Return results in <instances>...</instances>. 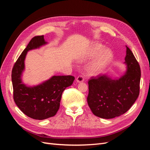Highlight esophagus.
<instances>
[{"mask_svg": "<svg viewBox=\"0 0 150 150\" xmlns=\"http://www.w3.org/2000/svg\"><path fill=\"white\" fill-rule=\"evenodd\" d=\"M76 81H77V82H78V83L83 82V81H84V77L83 76V75H79L76 78Z\"/></svg>", "mask_w": 150, "mask_h": 150, "instance_id": "34e87169", "label": "esophagus"}]
</instances>
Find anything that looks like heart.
<instances>
[{"label": "heart", "instance_id": "b5f03b06", "mask_svg": "<svg viewBox=\"0 0 150 150\" xmlns=\"http://www.w3.org/2000/svg\"><path fill=\"white\" fill-rule=\"evenodd\" d=\"M104 49L105 47L103 44L96 43L83 56V60L91 59L96 56L89 66L88 71L90 74L99 73L112 61V53L111 51Z\"/></svg>", "mask_w": 150, "mask_h": 150}]
</instances>
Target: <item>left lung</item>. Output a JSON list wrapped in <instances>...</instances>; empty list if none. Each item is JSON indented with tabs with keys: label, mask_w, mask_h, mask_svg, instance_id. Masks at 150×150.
I'll return each instance as SVG.
<instances>
[{
	"label": "left lung",
	"mask_w": 150,
	"mask_h": 150,
	"mask_svg": "<svg viewBox=\"0 0 150 150\" xmlns=\"http://www.w3.org/2000/svg\"><path fill=\"white\" fill-rule=\"evenodd\" d=\"M126 74L118 80L105 75L88 81V104L93 114L104 119L120 116L128 111L139 94L141 69L132 51L126 46Z\"/></svg>",
	"instance_id": "8db88e82"
}]
</instances>
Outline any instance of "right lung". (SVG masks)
<instances>
[{
    "mask_svg": "<svg viewBox=\"0 0 150 150\" xmlns=\"http://www.w3.org/2000/svg\"><path fill=\"white\" fill-rule=\"evenodd\" d=\"M44 35L35 36L15 62L12 70L13 98L21 111L31 118L42 120L56 115L59 109L63 91L73 83L72 76H54L42 84L33 88L22 83L21 76L29 50L46 44Z\"/></svg>",
    "mask_w": 150,
    "mask_h": 150,
    "instance_id": "add662e5",
    "label": "right lung"
}]
</instances>
